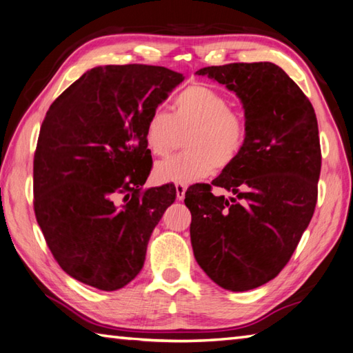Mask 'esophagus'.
<instances>
[{"mask_svg": "<svg viewBox=\"0 0 353 353\" xmlns=\"http://www.w3.org/2000/svg\"><path fill=\"white\" fill-rule=\"evenodd\" d=\"M186 188H188V186L183 185V183H177V185H176V196H177L179 201H182V200L185 199Z\"/></svg>", "mask_w": 353, "mask_h": 353, "instance_id": "esophagus-1", "label": "esophagus"}]
</instances>
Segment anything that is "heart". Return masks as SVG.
Returning <instances> with one entry per match:
<instances>
[{"label":"heart","mask_w":353,"mask_h":353,"mask_svg":"<svg viewBox=\"0 0 353 353\" xmlns=\"http://www.w3.org/2000/svg\"><path fill=\"white\" fill-rule=\"evenodd\" d=\"M224 94L203 84L180 92L173 114L154 108L144 125V144L153 157H165L185 135L186 152L159 162L157 183H192L224 170L239 158L247 143V125Z\"/></svg>","instance_id":"obj_1"}]
</instances>
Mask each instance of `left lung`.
Segmentation results:
<instances>
[{"label": "left lung", "instance_id": "8db88e82", "mask_svg": "<svg viewBox=\"0 0 353 353\" xmlns=\"http://www.w3.org/2000/svg\"><path fill=\"white\" fill-rule=\"evenodd\" d=\"M225 85L242 103L247 143L212 185L188 188L196 263L219 288L245 292L288 265L317 201L322 154L313 105L280 65L232 63L195 72Z\"/></svg>", "mask_w": 353, "mask_h": 353}]
</instances>
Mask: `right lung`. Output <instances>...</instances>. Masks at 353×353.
Returning <instances> with one entry per match:
<instances>
[{
	"mask_svg": "<svg viewBox=\"0 0 353 353\" xmlns=\"http://www.w3.org/2000/svg\"><path fill=\"white\" fill-rule=\"evenodd\" d=\"M161 65H97L49 106L34 154V212L65 274L94 289L125 288L176 188L141 192L152 168L149 114L182 83Z\"/></svg>",
	"mask_w": 353,
	"mask_h": 353,
	"instance_id": "1",
	"label": "right lung"
}]
</instances>
